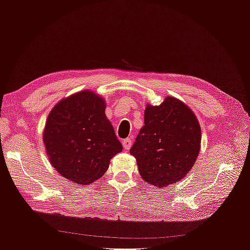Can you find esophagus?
<instances>
[{
    "label": "esophagus",
    "instance_id": "obj_1",
    "mask_svg": "<svg viewBox=\"0 0 250 250\" xmlns=\"http://www.w3.org/2000/svg\"><path fill=\"white\" fill-rule=\"evenodd\" d=\"M122 144H123V147H124L125 150H129L130 147H131V140L130 139H126V140H124L122 142Z\"/></svg>",
    "mask_w": 250,
    "mask_h": 250
}]
</instances>
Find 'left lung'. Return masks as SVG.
<instances>
[{"mask_svg":"<svg viewBox=\"0 0 250 250\" xmlns=\"http://www.w3.org/2000/svg\"><path fill=\"white\" fill-rule=\"evenodd\" d=\"M201 127L193 110L172 96L161 105L146 104L144 126L130 154L137 160L140 175L157 188L178 183L197 160Z\"/></svg>","mask_w":250,"mask_h":250,"instance_id":"1","label":"left lung"}]
</instances>
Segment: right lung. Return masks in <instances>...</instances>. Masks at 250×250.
<instances>
[{
	"label": "right lung",
	"instance_id": "right-lung-1",
	"mask_svg": "<svg viewBox=\"0 0 250 250\" xmlns=\"http://www.w3.org/2000/svg\"><path fill=\"white\" fill-rule=\"evenodd\" d=\"M104 98L84 89L60 100L50 111L42 133L53 168L77 185H90L107 171L122 144L105 115Z\"/></svg>",
	"mask_w": 250,
	"mask_h": 250
}]
</instances>
